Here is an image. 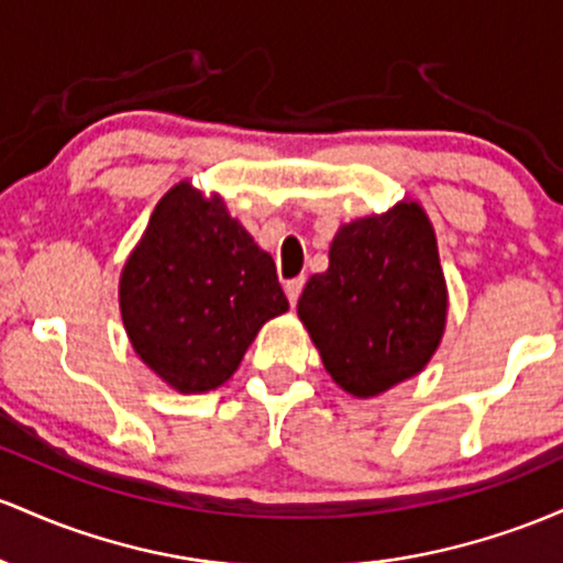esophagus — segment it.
I'll return each instance as SVG.
<instances>
[{"instance_id":"obj_1","label":"esophagus","mask_w":563,"mask_h":563,"mask_svg":"<svg viewBox=\"0 0 563 563\" xmlns=\"http://www.w3.org/2000/svg\"><path fill=\"white\" fill-rule=\"evenodd\" d=\"M302 284H306V279H292V282L284 284V292H287L289 306H298V298H300V292H302Z\"/></svg>"}]
</instances>
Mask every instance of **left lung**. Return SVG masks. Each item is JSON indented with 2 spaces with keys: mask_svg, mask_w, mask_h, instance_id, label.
I'll return each mask as SVG.
<instances>
[{
  "mask_svg": "<svg viewBox=\"0 0 563 563\" xmlns=\"http://www.w3.org/2000/svg\"><path fill=\"white\" fill-rule=\"evenodd\" d=\"M298 316L332 380L358 399L418 375L439 349L446 284L426 212L404 201L343 225Z\"/></svg>",
  "mask_w": 563,
  "mask_h": 563,
  "instance_id": "1",
  "label": "left lung"
}]
</instances>
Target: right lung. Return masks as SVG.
<instances>
[{
    "label": "right lung",
    "mask_w": 563,
    "mask_h": 563,
    "mask_svg": "<svg viewBox=\"0 0 563 563\" xmlns=\"http://www.w3.org/2000/svg\"><path fill=\"white\" fill-rule=\"evenodd\" d=\"M119 306L137 356L180 394H205L229 380L257 330L289 302L274 257L223 199L180 183L124 265Z\"/></svg>",
    "instance_id": "right-lung-1"
}]
</instances>
